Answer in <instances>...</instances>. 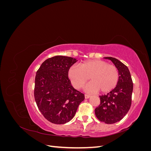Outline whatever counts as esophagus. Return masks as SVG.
<instances>
[{
	"instance_id": "1",
	"label": "esophagus",
	"mask_w": 151,
	"mask_h": 151,
	"mask_svg": "<svg viewBox=\"0 0 151 151\" xmlns=\"http://www.w3.org/2000/svg\"><path fill=\"white\" fill-rule=\"evenodd\" d=\"M84 97H85V99H88L91 97V96L89 95V94H85L84 95Z\"/></svg>"
}]
</instances>
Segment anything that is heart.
<instances>
[{
	"mask_svg": "<svg viewBox=\"0 0 151 151\" xmlns=\"http://www.w3.org/2000/svg\"><path fill=\"white\" fill-rule=\"evenodd\" d=\"M68 77L76 89L81 88L89 77L91 81L85 87L86 91L96 93L100 90L103 93H107L116 86L119 73L115 65L95 59L82 62L79 66H71L68 70Z\"/></svg>",
	"mask_w": 151,
	"mask_h": 151,
	"instance_id": "b5f03b06",
	"label": "heart"
}]
</instances>
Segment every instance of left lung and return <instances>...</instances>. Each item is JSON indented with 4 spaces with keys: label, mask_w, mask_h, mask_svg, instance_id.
<instances>
[{
    "label": "left lung",
    "mask_w": 151,
    "mask_h": 151,
    "mask_svg": "<svg viewBox=\"0 0 151 151\" xmlns=\"http://www.w3.org/2000/svg\"><path fill=\"white\" fill-rule=\"evenodd\" d=\"M110 60L117 68L119 79L116 86L106 95L100 96V104L95 109L98 119L107 124L120 121L129 111L132 103L133 83L128 67L115 58Z\"/></svg>",
    "instance_id": "8db88e82"
}]
</instances>
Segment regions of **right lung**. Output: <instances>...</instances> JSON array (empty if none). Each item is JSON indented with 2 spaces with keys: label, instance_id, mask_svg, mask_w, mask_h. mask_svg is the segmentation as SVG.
Here are the masks:
<instances>
[{
  "label": "right lung",
  "instance_id": "right-lung-1",
  "mask_svg": "<svg viewBox=\"0 0 151 151\" xmlns=\"http://www.w3.org/2000/svg\"><path fill=\"white\" fill-rule=\"evenodd\" d=\"M77 60L57 55L42 63L36 72L34 96L40 112L55 124H64L74 118L84 94L72 86L68 70Z\"/></svg>",
  "mask_w": 151,
  "mask_h": 151
}]
</instances>
